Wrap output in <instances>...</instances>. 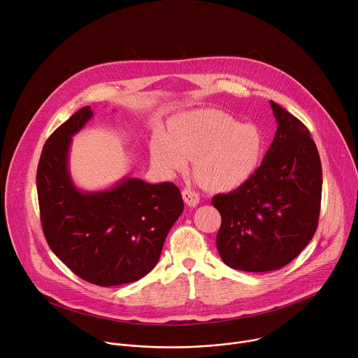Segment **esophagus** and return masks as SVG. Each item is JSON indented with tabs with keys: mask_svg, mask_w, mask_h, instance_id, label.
<instances>
[{
	"mask_svg": "<svg viewBox=\"0 0 358 358\" xmlns=\"http://www.w3.org/2000/svg\"><path fill=\"white\" fill-rule=\"evenodd\" d=\"M182 199L187 203L188 207H196L198 202H199V196L196 192H194L191 188H184L182 189Z\"/></svg>",
	"mask_w": 358,
	"mask_h": 358,
	"instance_id": "esophagus-1",
	"label": "esophagus"
}]
</instances>
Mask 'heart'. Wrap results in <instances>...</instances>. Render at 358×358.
I'll return each instance as SVG.
<instances>
[{"mask_svg": "<svg viewBox=\"0 0 358 358\" xmlns=\"http://www.w3.org/2000/svg\"><path fill=\"white\" fill-rule=\"evenodd\" d=\"M261 131L238 123L214 109L195 110L176 120L170 133L159 131L150 144L151 162L171 176L184 171L194 160L199 184L213 191H227L243 184L257 170L262 156Z\"/></svg>", "mask_w": 358, "mask_h": 358, "instance_id": "obj_1", "label": "heart"}]
</instances>
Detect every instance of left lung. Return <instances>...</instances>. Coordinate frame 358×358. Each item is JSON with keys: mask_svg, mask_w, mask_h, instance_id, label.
<instances>
[{"mask_svg": "<svg viewBox=\"0 0 358 358\" xmlns=\"http://www.w3.org/2000/svg\"><path fill=\"white\" fill-rule=\"evenodd\" d=\"M269 103L278 130L261 167L236 189L213 198L222 217L217 248L236 271L283 268L312 241L320 215L317 147L299 119Z\"/></svg>", "mask_w": 358, "mask_h": 358, "instance_id": "obj_1", "label": "left lung"}]
</instances>
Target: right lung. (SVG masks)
I'll list each match as a JSON object with an SVG mask.
<instances>
[{
  "instance_id": "obj_1",
  "label": "right lung",
  "mask_w": 358,
  "mask_h": 358,
  "mask_svg": "<svg viewBox=\"0 0 358 358\" xmlns=\"http://www.w3.org/2000/svg\"><path fill=\"white\" fill-rule=\"evenodd\" d=\"M92 117L85 106L50 134L39 159L36 189L49 248L83 280L109 287L136 282L157 265L184 202L173 182L133 177L108 189H79L69 171V148Z\"/></svg>"
}]
</instances>
